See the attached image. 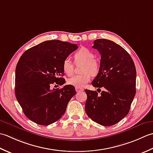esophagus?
Segmentation results:
<instances>
[{"label": "esophagus", "mask_w": 153, "mask_h": 153, "mask_svg": "<svg viewBox=\"0 0 153 153\" xmlns=\"http://www.w3.org/2000/svg\"><path fill=\"white\" fill-rule=\"evenodd\" d=\"M75 90H76V91L77 92H82V91H83V90H84V89H83V88H78V87H76V88H75Z\"/></svg>", "instance_id": "obj_1"}]
</instances>
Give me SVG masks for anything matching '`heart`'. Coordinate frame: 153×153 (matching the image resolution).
I'll return each mask as SVG.
<instances>
[{
  "label": "heart",
  "mask_w": 153,
  "mask_h": 153,
  "mask_svg": "<svg viewBox=\"0 0 153 153\" xmlns=\"http://www.w3.org/2000/svg\"><path fill=\"white\" fill-rule=\"evenodd\" d=\"M74 60L76 63L83 62L81 74H76L68 79V85L78 88H82L88 83L91 79V74L95 75L98 73L100 65L98 61L94 59V54L86 48H80L74 54ZM63 70L67 75H71L73 73L74 65L70 57L65 58L62 64Z\"/></svg>",
  "instance_id": "obj_1"
}]
</instances>
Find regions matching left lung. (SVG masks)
Returning <instances> with one entry per match:
<instances>
[{
  "label": "left lung",
  "instance_id": "left-lung-1",
  "mask_svg": "<svg viewBox=\"0 0 153 153\" xmlns=\"http://www.w3.org/2000/svg\"><path fill=\"white\" fill-rule=\"evenodd\" d=\"M92 48L101 55L98 73L92 85L104 88L101 95L85 90V111L101 126H111L127 116L136 93V68L130 55L111 40L98 39Z\"/></svg>",
  "mask_w": 153,
  "mask_h": 153
}]
</instances>
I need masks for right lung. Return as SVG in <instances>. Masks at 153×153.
<instances>
[{"label": "right lung", "instance_id": "right-lung-1", "mask_svg": "<svg viewBox=\"0 0 153 153\" xmlns=\"http://www.w3.org/2000/svg\"><path fill=\"white\" fill-rule=\"evenodd\" d=\"M78 45L60 40H48L32 47L21 56L16 67L15 95L28 119L48 126L65 114L68 102L76 94L74 86L51 89L65 80L63 61L78 49Z\"/></svg>", "mask_w": 153, "mask_h": 153}]
</instances>
